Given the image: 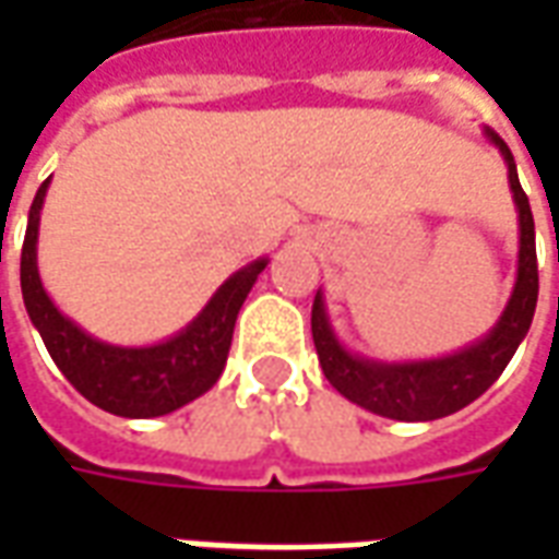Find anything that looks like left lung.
I'll return each instance as SVG.
<instances>
[{"instance_id":"8db88e82","label":"left lung","mask_w":559,"mask_h":559,"mask_svg":"<svg viewBox=\"0 0 559 559\" xmlns=\"http://www.w3.org/2000/svg\"><path fill=\"white\" fill-rule=\"evenodd\" d=\"M491 140L503 152L509 164V185L518 203L521 221V251H518V284L512 299L506 305L500 323L479 344L467 350L431 359V362L411 365H377L368 359H356L332 335L326 323V311L320 296L311 308V335H314L320 368L332 386L353 404L365 411L399 421H431L443 419L449 413L467 407L503 374L509 359L515 356L518 344L527 335L539 299V266H536V230H533V212L524 188L518 182L515 158L503 140L488 131Z\"/></svg>"}]
</instances>
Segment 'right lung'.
<instances>
[{"label": "right lung", "instance_id": "right-lung-1", "mask_svg": "<svg viewBox=\"0 0 559 559\" xmlns=\"http://www.w3.org/2000/svg\"><path fill=\"white\" fill-rule=\"evenodd\" d=\"M47 185L50 179H44L32 200L23 254H20V287L29 320L41 332L44 347L53 356L56 368L83 399L126 419L164 416L179 411L188 401L200 399L206 389L215 386V380L224 371L236 314L245 296L254 287L257 275L266 269V260H257L242 272H236L227 284H221V290L212 296L203 314L176 338L140 350L110 347L90 338L59 314L41 287L35 266V242H38V221H41Z\"/></svg>", "mask_w": 559, "mask_h": 559}]
</instances>
